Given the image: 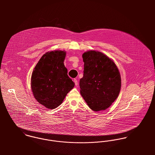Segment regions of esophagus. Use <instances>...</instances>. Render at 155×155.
Instances as JSON below:
<instances>
[{"mask_svg":"<svg viewBox=\"0 0 155 155\" xmlns=\"http://www.w3.org/2000/svg\"><path fill=\"white\" fill-rule=\"evenodd\" d=\"M74 84H75V85L76 86H78V80L77 79H74Z\"/></svg>","mask_w":155,"mask_h":155,"instance_id":"esophagus-1","label":"esophagus"}]
</instances>
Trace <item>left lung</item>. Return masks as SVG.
<instances>
[{"instance_id": "obj_1", "label": "left lung", "mask_w": 155, "mask_h": 155, "mask_svg": "<svg viewBox=\"0 0 155 155\" xmlns=\"http://www.w3.org/2000/svg\"><path fill=\"white\" fill-rule=\"evenodd\" d=\"M82 58L84 70L79 82L81 94L91 109L104 110L119 94L121 78L119 70L113 60L98 51H87Z\"/></svg>"}]
</instances>
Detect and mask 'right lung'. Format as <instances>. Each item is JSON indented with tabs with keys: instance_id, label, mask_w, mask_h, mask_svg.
I'll return each mask as SVG.
<instances>
[{
	"instance_id": "add662e5",
	"label": "right lung",
	"mask_w": 155,
	"mask_h": 155,
	"mask_svg": "<svg viewBox=\"0 0 155 155\" xmlns=\"http://www.w3.org/2000/svg\"><path fill=\"white\" fill-rule=\"evenodd\" d=\"M64 51L45 53L33 69L31 87L36 100L45 107L54 109L63 101L74 83L67 75Z\"/></svg>"
}]
</instances>
